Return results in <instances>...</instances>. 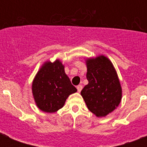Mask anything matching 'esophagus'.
Masks as SVG:
<instances>
[{"label": "esophagus", "mask_w": 147, "mask_h": 147, "mask_svg": "<svg viewBox=\"0 0 147 147\" xmlns=\"http://www.w3.org/2000/svg\"><path fill=\"white\" fill-rule=\"evenodd\" d=\"M77 89H78V92H80L81 91H82V85H78V86H77Z\"/></svg>", "instance_id": "34e87169"}]
</instances>
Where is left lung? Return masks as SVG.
<instances>
[{
    "mask_svg": "<svg viewBox=\"0 0 147 147\" xmlns=\"http://www.w3.org/2000/svg\"><path fill=\"white\" fill-rule=\"evenodd\" d=\"M88 84L84 87L82 96L90 111L98 117H106L118 107L122 88L111 61L104 55L85 59Z\"/></svg>",
    "mask_w": 147,
    "mask_h": 147,
    "instance_id": "1",
    "label": "left lung"
}]
</instances>
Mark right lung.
Wrapping results in <instances>:
<instances>
[{"instance_id":"right-lung-1","label":"right lung","mask_w":147,"mask_h":147,"mask_svg":"<svg viewBox=\"0 0 147 147\" xmlns=\"http://www.w3.org/2000/svg\"><path fill=\"white\" fill-rule=\"evenodd\" d=\"M76 92L59 59L45 62L32 83L36 105L47 113H54L62 108L68 97Z\"/></svg>"}]
</instances>
